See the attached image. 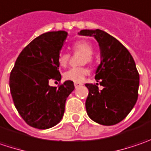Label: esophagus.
I'll use <instances>...</instances> for the list:
<instances>
[{
    "label": "esophagus",
    "mask_w": 151,
    "mask_h": 151,
    "mask_svg": "<svg viewBox=\"0 0 151 151\" xmlns=\"http://www.w3.org/2000/svg\"><path fill=\"white\" fill-rule=\"evenodd\" d=\"M81 85H83V83H74L75 88H78V87H79V86H81Z\"/></svg>",
    "instance_id": "esophagus-1"
}]
</instances>
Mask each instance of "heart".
<instances>
[{
    "label": "heart",
    "instance_id": "1",
    "mask_svg": "<svg viewBox=\"0 0 151 151\" xmlns=\"http://www.w3.org/2000/svg\"><path fill=\"white\" fill-rule=\"evenodd\" d=\"M72 50L74 53L80 52L83 53V56L80 60V64H88L92 65L94 63V58H93V52L94 48L92 45L86 40H78L73 44ZM71 55L67 52H61L58 55V64L60 67L65 68L68 66L69 63ZM88 74V70L86 67L81 66V67H76L72 68L66 71L63 73V78L66 80L73 81L74 83H81L83 81L85 77Z\"/></svg>",
    "mask_w": 151,
    "mask_h": 151
}]
</instances>
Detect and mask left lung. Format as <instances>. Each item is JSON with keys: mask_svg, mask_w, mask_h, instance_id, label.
Masks as SVG:
<instances>
[{"mask_svg": "<svg viewBox=\"0 0 151 151\" xmlns=\"http://www.w3.org/2000/svg\"><path fill=\"white\" fill-rule=\"evenodd\" d=\"M79 35L95 36L102 59L95 79L103 89H99L98 83L85 84L88 89L87 114L99 124L115 125L128 116L138 99L139 74L134 58L123 45L105 31L83 29Z\"/></svg>", "mask_w": 151, "mask_h": 151, "instance_id": "obj_1", "label": "left lung"}]
</instances>
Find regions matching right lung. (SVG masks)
Wrapping results in <instances>:
<instances>
[{
  "mask_svg": "<svg viewBox=\"0 0 151 151\" xmlns=\"http://www.w3.org/2000/svg\"><path fill=\"white\" fill-rule=\"evenodd\" d=\"M68 33H45L25 46L12 69L9 85L12 101L19 115L31 127L46 129L63 118L66 100L74 89L73 81L57 87L50 80H61L58 55Z\"/></svg>",
  "mask_w": 151,
  "mask_h": 151,
  "instance_id": "1",
  "label": "right lung"
}]
</instances>
